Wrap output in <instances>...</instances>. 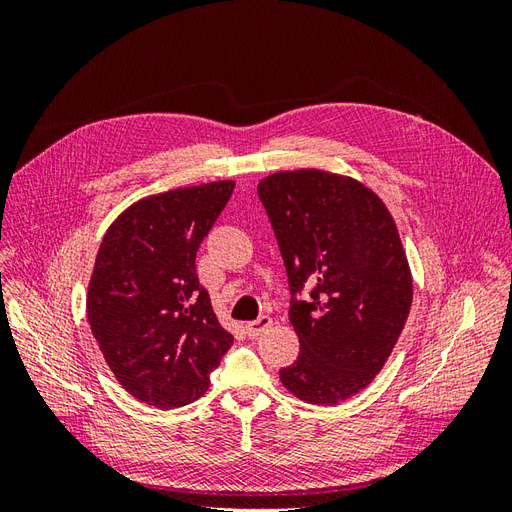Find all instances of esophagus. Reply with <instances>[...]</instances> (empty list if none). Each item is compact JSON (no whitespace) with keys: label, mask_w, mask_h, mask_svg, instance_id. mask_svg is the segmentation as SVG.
<instances>
[{"label":"esophagus","mask_w":512,"mask_h":512,"mask_svg":"<svg viewBox=\"0 0 512 512\" xmlns=\"http://www.w3.org/2000/svg\"><path fill=\"white\" fill-rule=\"evenodd\" d=\"M271 324H273V320L269 316H260L258 320L245 324V333L250 337H258V335L265 333L271 327Z\"/></svg>","instance_id":"obj_1"}]
</instances>
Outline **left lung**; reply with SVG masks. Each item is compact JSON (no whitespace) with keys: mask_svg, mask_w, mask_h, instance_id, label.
<instances>
[{"mask_svg":"<svg viewBox=\"0 0 512 512\" xmlns=\"http://www.w3.org/2000/svg\"><path fill=\"white\" fill-rule=\"evenodd\" d=\"M290 286L301 354L280 369L307 404L335 406L363 391L389 359L412 305V275L382 200L352 177L280 170L258 183ZM305 285L310 299L296 294Z\"/></svg>","mask_w":512,"mask_h":512,"instance_id":"obj_1","label":"left lung"}]
</instances>
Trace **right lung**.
<instances>
[{"instance_id":"right-lung-1","label":"right lung","mask_w":512,"mask_h":512,"mask_svg":"<svg viewBox=\"0 0 512 512\" xmlns=\"http://www.w3.org/2000/svg\"><path fill=\"white\" fill-rule=\"evenodd\" d=\"M235 181L141 198L108 226L87 288L91 333L134 399L188 406L232 346L196 275V252Z\"/></svg>"}]
</instances>
